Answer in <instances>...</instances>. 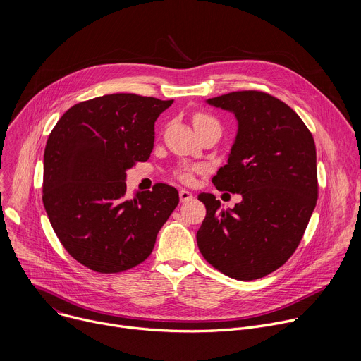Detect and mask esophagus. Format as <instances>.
I'll return each mask as SVG.
<instances>
[{
	"mask_svg": "<svg viewBox=\"0 0 361 361\" xmlns=\"http://www.w3.org/2000/svg\"><path fill=\"white\" fill-rule=\"evenodd\" d=\"M191 200H192V194L190 191H187V190H181L180 191V201L181 202H188Z\"/></svg>",
	"mask_w": 361,
	"mask_h": 361,
	"instance_id": "1",
	"label": "esophagus"
}]
</instances>
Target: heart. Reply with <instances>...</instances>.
<instances>
[{
	"instance_id": "obj_1",
	"label": "heart",
	"mask_w": 361,
	"mask_h": 361,
	"mask_svg": "<svg viewBox=\"0 0 361 361\" xmlns=\"http://www.w3.org/2000/svg\"><path fill=\"white\" fill-rule=\"evenodd\" d=\"M213 124H217V121L205 113H198L194 116V127L195 130L197 128H201V127H207V126H213ZM219 126V124H217ZM178 178L184 183H188L191 178H192V170L190 167H183L178 170L177 173Z\"/></svg>"
}]
</instances>
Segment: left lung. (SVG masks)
Returning a JSON list of instances; mask_svg holds the SVG:
<instances>
[{
	"mask_svg": "<svg viewBox=\"0 0 361 361\" xmlns=\"http://www.w3.org/2000/svg\"><path fill=\"white\" fill-rule=\"evenodd\" d=\"M205 102L237 120L227 164L213 184L240 194L241 201L224 210L213 194L201 192L207 214L197 245L223 274L262 279L290 259L313 214L316 144L297 113L266 92L235 91Z\"/></svg>",
	"mask_w": 361,
	"mask_h": 361,
	"instance_id": "left-lung-1",
	"label": "left lung"
}]
</instances>
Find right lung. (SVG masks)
<instances>
[{"instance_id":"right-lung-1","label":"right lung","mask_w":361,"mask_h":361,"mask_svg":"<svg viewBox=\"0 0 361 361\" xmlns=\"http://www.w3.org/2000/svg\"><path fill=\"white\" fill-rule=\"evenodd\" d=\"M174 99L109 94L73 106L51 131L44 151L42 201L71 257L98 273L142 263L180 201L156 184L128 197L126 178L154 147V123Z\"/></svg>"}]
</instances>
